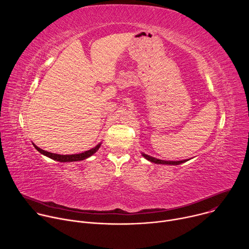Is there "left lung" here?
Listing matches in <instances>:
<instances>
[{"label":"left lung","mask_w":249,"mask_h":249,"mask_svg":"<svg viewBox=\"0 0 249 249\" xmlns=\"http://www.w3.org/2000/svg\"><path fill=\"white\" fill-rule=\"evenodd\" d=\"M142 156H143L145 159H147L148 160H150L151 162H155V163H158V164H168V165H177V164H180V163H183L185 161H187V160H177V161H171V160H159V159H156V158H153V157H150L144 153H142Z\"/></svg>","instance_id":"1"}]
</instances>
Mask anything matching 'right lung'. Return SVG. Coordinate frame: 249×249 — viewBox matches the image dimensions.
Here are the masks:
<instances>
[{
    "label": "right lung",
    "instance_id": "right-lung-1",
    "mask_svg": "<svg viewBox=\"0 0 249 249\" xmlns=\"http://www.w3.org/2000/svg\"><path fill=\"white\" fill-rule=\"evenodd\" d=\"M100 145L101 144H98L97 146H95L94 148L87 151V152H84V153H81V154H77V155H58V154H53V153H49L47 151H44L40 148H38L36 145H34V148L36 149L40 154L54 160H57V161H60V162H68V161H78V160H84L88 158H89L90 156H92L94 153L97 152V150L100 148Z\"/></svg>",
    "mask_w": 249,
    "mask_h": 249
}]
</instances>
